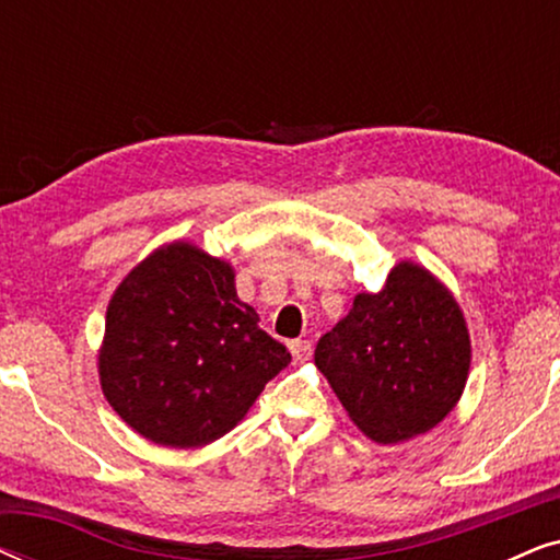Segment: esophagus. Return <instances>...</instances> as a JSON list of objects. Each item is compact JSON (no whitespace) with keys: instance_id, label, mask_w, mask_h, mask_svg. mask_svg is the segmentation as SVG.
Segmentation results:
<instances>
[{"instance_id":"1","label":"esophagus","mask_w":560,"mask_h":560,"mask_svg":"<svg viewBox=\"0 0 560 560\" xmlns=\"http://www.w3.org/2000/svg\"><path fill=\"white\" fill-rule=\"evenodd\" d=\"M290 351H293L295 362H305V359L311 357L313 347H311L308 339H295V341H290Z\"/></svg>"}]
</instances>
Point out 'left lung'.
<instances>
[{"instance_id": "obj_1", "label": "left lung", "mask_w": 560, "mask_h": 560, "mask_svg": "<svg viewBox=\"0 0 560 560\" xmlns=\"http://www.w3.org/2000/svg\"><path fill=\"white\" fill-rule=\"evenodd\" d=\"M316 366L359 431L402 443L441 423L462 400L471 339L454 293L428 267L400 259L380 293L320 336Z\"/></svg>"}]
</instances>
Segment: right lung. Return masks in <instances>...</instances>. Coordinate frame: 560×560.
I'll return each mask as SVG.
<instances>
[{"instance_id":"right-lung-1","label":"right lung","mask_w":560,"mask_h":560,"mask_svg":"<svg viewBox=\"0 0 560 560\" xmlns=\"http://www.w3.org/2000/svg\"><path fill=\"white\" fill-rule=\"evenodd\" d=\"M288 364L290 351L236 295L234 267L194 242L152 249L106 305L102 393L158 446H209Z\"/></svg>"}]
</instances>
